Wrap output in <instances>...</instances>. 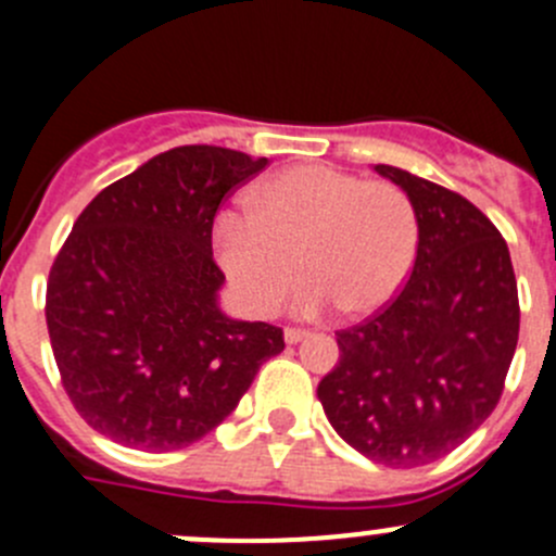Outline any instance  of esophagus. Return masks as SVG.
Wrapping results in <instances>:
<instances>
[{"mask_svg": "<svg viewBox=\"0 0 556 556\" xmlns=\"http://www.w3.org/2000/svg\"><path fill=\"white\" fill-rule=\"evenodd\" d=\"M309 339V330H301V328H285V341L288 344H299V341Z\"/></svg>", "mask_w": 556, "mask_h": 556, "instance_id": "esophagus-1", "label": "esophagus"}]
</instances>
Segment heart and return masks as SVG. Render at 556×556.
<instances>
[{"label":"heart","mask_w":556,"mask_h":556,"mask_svg":"<svg viewBox=\"0 0 556 556\" xmlns=\"http://www.w3.org/2000/svg\"><path fill=\"white\" fill-rule=\"evenodd\" d=\"M217 261L252 314H274L299 279L304 314L333 306L368 317L395 301L412 274L419 223L412 199L392 182H366L323 164L282 169L247 195V217L215 226Z\"/></svg>","instance_id":"1"}]
</instances>
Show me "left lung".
<instances>
[{"instance_id": "8db88e82", "label": "left lung", "mask_w": 556, "mask_h": 556, "mask_svg": "<svg viewBox=\"0 0 556 556\" xmlns=\"http://www.w3.org/2000/svg\"><path fill=\"white\" fill-rule=\"evenodd\" d=\"M374 169L412 199L417 257L390 306L336 333L339 363L317 397L352 450L417 468L495 412L519 339L517 277L506 239L468 199L397 166Z\"/></svg>"}]
</instances>
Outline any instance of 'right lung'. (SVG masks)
<instances>
[{
  "label": "right lung",
  "instance_id": "add662e5",
  "mask_svg": "<svg viewBox=\"0 0 556 556\" xmlns=\"http://www.w3.org/2000/svg\"><path fill=\"white\" fill-rule=\"evenodd\" d=\"M182 144L106 185L48 279L50 346L66 395L123 446L172 452L204 439L285 350L282 328L220 309L212 257L220 201L266 166Z\"/></svg>",
  "mask_w": 556,
  "mask_h": 556
}]
</instances>
